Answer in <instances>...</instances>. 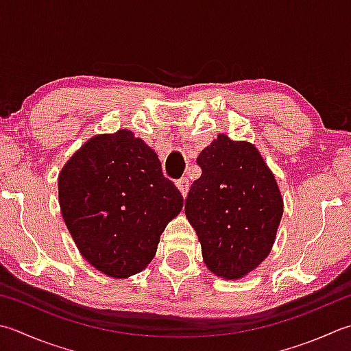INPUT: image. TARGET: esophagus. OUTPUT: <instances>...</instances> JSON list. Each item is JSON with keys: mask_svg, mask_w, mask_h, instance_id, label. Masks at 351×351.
Returning <instances> with one entry per match:
<instances>
[{"mask_svg": "<svg viewBox=\"0 0 351 351\" xmlns=\"http://www.w3.org/2000/svg\"><path fill=\"white\" fill-rule=\"evenodd\" d=\"M176 187L180 189V191L182 193V196L185 197L189 193V189H190V181L187 180V178H181V180L176 181Z\"/></svg>", "mask_w": 351, "mask_h": 351, "instance_id": "obj_1", "label": "esophagus"}]
</instances>
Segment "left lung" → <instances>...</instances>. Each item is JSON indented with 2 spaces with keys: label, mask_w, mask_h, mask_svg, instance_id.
Returning <instances> with one entry per match:
<instances>
[{
  "label": "left lung",
  "mask_w": 351,
  "mask_h": 351,
  "mask_svg": "<svg viewBox=\"0 0 351 351\" xmlns=\"http://www.w3.org/2000/svg\"><path fill=\"white\" fill-rule=\"evenodd\" d=\"M202 175L191 185L185 216L205 266L223 280L248 276L269 256L283 216L272 170L250 141L219 134L197 156Z\"/></svg>",
  "instance_id": "left-lung-1"
}]
</instances>
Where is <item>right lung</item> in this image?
Here are the masks:
<instances>
[{"mask_svg":"<svg viewBox=\"0 0 351 351\" xmlns=\"http://www.w3.org/2000/svg\"><path fill=\"white\" fill-rule=\"evenodd\" d=\"M58 190L82 257L112 278L146 269L184 205L154 149L128 129L89 138L62 167Z\"/></svg>","mask_w":351,"mask_h":351,"instance_id":"1","label":"right lung"}]
</instances>
